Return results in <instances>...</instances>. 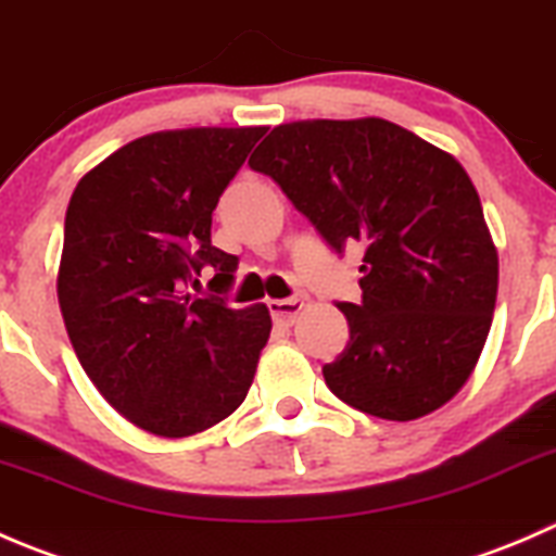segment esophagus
Masks as SVG:
<instances>
[{
    "label": "esophagus",
    "instance_id": "34e87169",
    "mask_svg": "<svg viewBox=\"0 0 556 556\" xmlns=\"http://www.w3.org/2000/svg\"><path fill=\"white\" fill-rule=\"evenodd\" d=\"M267 307H270L273 321L280 324V327H291V324L296 321V316L302 313V307H305V300H300V296H291V300H270Z\"/></svg>",
    "mask_w": 556,
    "mask_h": 556
}]
</instances>
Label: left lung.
I'll return each instance as SVG.
<instances>
[{
    "label": "left lung",
    "mask_w": 556,
    "mask_h": 556,
    "mask_svg": "<svg viewBox=\"0 0 556 556\" xmlns=\"http://www.w3.org/2000/svg\"><path fill=\"white\" fill-rule=\"evenodd\" d=\"M338 254L365 245L349 345L324 365L334 397L410 421L470 378L497 300V249L452 153L383 118L280 124L251 153Z\"/></svg>",
    "instance_id": "8db88e82"
}]
</instances>
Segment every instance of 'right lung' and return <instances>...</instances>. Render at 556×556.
Wrapping results in <instances>:
<instances>
[{"label":"right lung","instance_id":"right-lung-1","mask_svg":"<svg viewBox=\"0 0 556 556\" xmlns=\"http://www.w3.org/2000/svg\"><path fill=\"white\" fill-rule=\"evenodd\" d=\"M265 126L153 131L80 178L56 291L86 376L124 419L186 438L249 394L270 338L267 305L229 307L238 256L211 243L213 211ZM213 269L211 298L188 291Z\"/></svg>","mask_w":556,"mask_h":556}]
</instances>
